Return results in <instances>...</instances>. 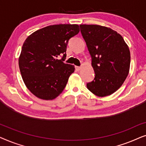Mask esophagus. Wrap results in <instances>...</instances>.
Here are the masks:
<instances>
[{
	"label": "esophagus",
	"instance_id": "1",
	"mask_svg": "<svg viewBox=\"0 0 146 146\" xmlns=\"http://www.w3.org/2000/svg\"><path fill=\"white\" fill-rule=\"evenodd\" d=\"M75 68H76V71H79L81 69V67L80 66H75Z\"/></svg>",
	"mask_w": 146,
	"mask_h": 146
}]
</instances>
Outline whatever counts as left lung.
I'll return each mask as SVG.
<instances>
[{
  "label": "left lung",
  "instance_id": "left-lung-1",
  "mask_svg": "<svg viewBox=\"0 0 146 146\" xmlns=\"http://www.w3.org/2000/svg\"><path fill=\"white\" fill-rule=\"evenodd\" d=\"M95 72L88 89L100 97L111 95L126 79L130 66V52L123 37L110 28L80 25Z\"/></svg>",
  "mask_w": 146,
  "mask_h": 146
}]
</instances>
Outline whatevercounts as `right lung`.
Returning a JSON list of instances; mask_svg holds the SVG:
<instances>
[{
  "mask_svg": "<svg viewBox=\"0 0 146 146\" xmlns=\"http://www.w3.org/2000/svg\"><path fill=\"white\" fill-rule=\"evenodd\" d=\"M79 32L77 25H55L38 30L26 39L19 68L27 88L38 98L50 100L62 92L75 69L64 62L67 45Z\"/></svg>",
  "mask_w": 146,
  "mask_h": 146,
  "instance_id": "add662e5",
  "label": "right lung"
}]
</instances>
